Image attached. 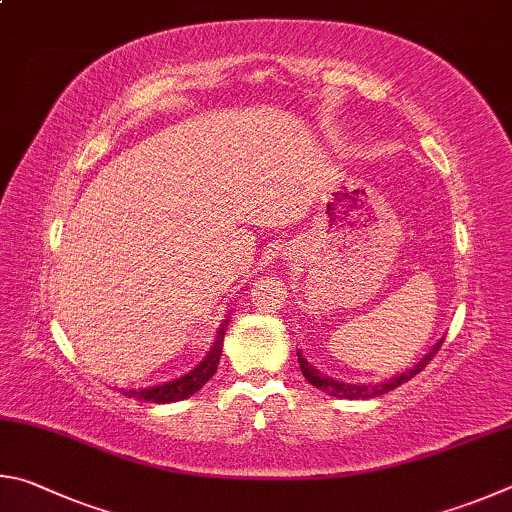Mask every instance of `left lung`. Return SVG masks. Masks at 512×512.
Listing matches in <instances>:
<instances>
[{
  "instance_id": "8db88e82",
  "label": "left lung",
  "mask_w": 512,
  "mask_h": 512,
  "mask_svg": "<svg viewBox=\"0 0 512 512\" xmlns=\"http://www.w3.org/2000/svg\"><path fill=\"white\" fill-rule=\"evenodd\" d=\"M441 344H443V339L432 348V351H429V353L423 357V360L411 366V369H407L405 373L393 375V378L384 380V382H369V384H360V382L353 384V382H342V380H337V378H330L328 373H321V371L317 369V366H312V364L306 360V355H303L301 351H297V355H299V366H301L303 378H306V380L312 384V387L326 391L328 396H335V398H344V400H366V398L384 396V393H389V391H393L396 387H400V384H405L407 380L414 378L416 373L423 371L425 366L429 364V360H432V357L436 355V351H438V348H441Z\"/></svg>"
}]
</instances>
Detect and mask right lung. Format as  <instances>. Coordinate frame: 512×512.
I'll return each instance as SVG.
<instances>
[{"instance_id": "add662e5", "label": "right lung", "mask_w": 512, "mask_h": 512, "mask_svg": "<svg viewBox=\"0 0 512 512\" xmlns=\"http://www.w3.org/2000/svg\"><path fill=\"white\" fill-rule=\"evenodd\" d=\"M227 324H229V319H224L220 328H218V335H215V342L211 346V351L206 353L204 360L197 364L195 369L184 373L182 378H177V380L157 384V387L123 389L125 396L137 398V400H143V402H157V405H166V402H177V400H184L188 396H193V393L200 391L204 384L213 378V373L218 371V362H220V355H222V339H224V330H227Z\"/></svg>"}]
</instances>
